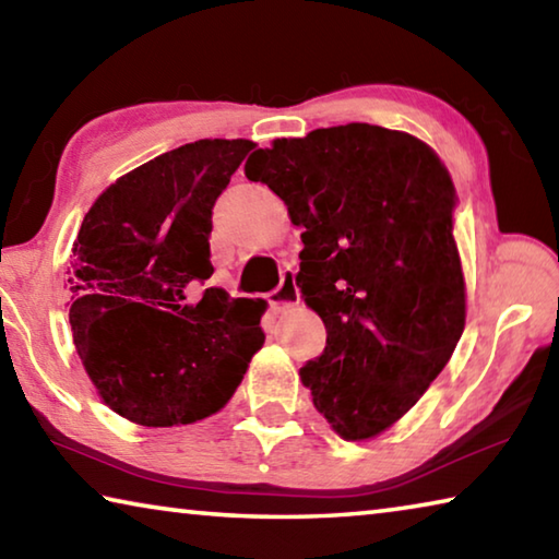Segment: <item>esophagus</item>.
<instances>
[{
	"label": "esophagus",
	"instance_id": "esophagus-1",
	"mask_svg": "<svg viewBox=\"0 0 559 559\" xmlns=\"http://www.w3.org/2000/svg\"><path fill=\"white\" fill-rule=\"evenodd\" d=\"M269 302H271V308L276 310V313H283V310L298 306V302H300V290L296 286V276H293L290 271H283L281 286L271 293Z\"/></svg>",
	"mask_w": 559,
	"mask_h": 559
}]
</instances>
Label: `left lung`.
Instances as JSON below:
<instances>
[{
	"label": "left lung",
	"instance_id": "left-lung-1",
	"mask_svg": "<svg viewBox=\"0 0 559 559\" xmlns=\"http://www.w3.org/2000/svg\"><path fill=\"white\" fill-rule=\"evenodd\" d=\"M243 173L302 229L296 283L328 340L300 380L340 437L372 439L419 402L466 325L449 169L409 132L347 122L273 140Z\"/></svg>",
	"mask_w": 559,
	"mask_h": 559
}]
</instances>
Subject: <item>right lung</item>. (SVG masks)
I'll return each instance as SVG.
<instances>
[{
  "label": "right lung",
  "instance_id": "right-lung-1",
  "mask_svg": "<svg viewBox=\"0 0 559 559\" xmlns=\"http://www.w3.org/2000/svg\"><path fill=\"white\" fill-rule=\"evenodd\" d=\"M251 140H197L103 192L73 241V345L100 400L140 427L206 419L263 340L261 300L204 288L212 210Z\"/></svg>",
  "mask_w": 559,
  "mask_h": 559
}]
</instances>
